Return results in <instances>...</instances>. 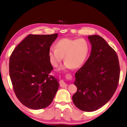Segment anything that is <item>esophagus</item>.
<instances>
[{"label": "esophagus", "mask_w": 127, "mask_h": 127, "mask_svg": "<svg viewBox=\"0 0 127 127\" xmlns=\"http://www.w3.org/2000/svg\"><path fill=\"white\" fill-rule=\"evenodd\" d=\"M60 87H65L67 86V84H66V83H65L64 81H61V82H60Z\"/></svg>", "instance_id": "esophagus-1"}]
</instances>
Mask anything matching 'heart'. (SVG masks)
Listing matches in <instances>:
<instances>
[{
    "mask_svg": "<svg viewBox=\"0 0 127 127\" xmlns=\"http://www.w3.org/2000/svg\"><path fill=\"white\" fill-rule=\"evenodd\" d=\"M55 48H50L48 57L51 64L55 68L59 67L63 57L64 63L61 69H77L85 62L89 52V45L84 39L63 38L56 42Z\"/></svg>",
    "mask_w": 127,
    "mask_h": 127,
    "instance_id": "b5f03b06",
    "label": "heart"
}]
</instances>
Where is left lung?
<instances>
[{"label":"left lung","instance_id":"1","mask_svg":"<svg viewBox=\"0 0 127 127\" xmlns=\"http://www.w3.org/2000/svg\"><path fill=\"white\" fill-rule=\"evenodd\" d=\"M92 45L90 56L76 72L77 88L72 99L75 106L85 112L98 110L108 102L116 92L120 77L118 57L101 36H88Z\"/></svg>","mask_w":127,"mask_h":127}]
</instances>
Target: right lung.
<instances>
[{
    "label": "right lung",
    "mask_w": 127,
    "mask_h": 127,
    "mask_svg": "<svg viewBox=\"0 0 127 127\" xmlns=\"http://www.w3.org/2000/svg\"><path fill=\"white\" fill-rule=\"evenodd\" d=\"M58 37L51 35L26 36L14 50L9 59V75L17 98L29 108L48 106L59 87V80L50 73L53 70L48 51Z\"/></svg>",
    "instance_id": "obj_1"
}]
</instances>
